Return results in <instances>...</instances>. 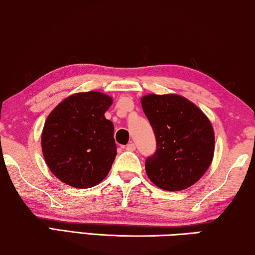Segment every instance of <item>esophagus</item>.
Returning <instances> with one entry per match:
<instances>
[{
	"instance_id": "obj_1",
	"label": "esophagus",
	"mask_w": 255,
	"mask_h": 255,
	"mask_svg": "<svg viewBox=\"0 0 255 255\" xmlns=\"http://www.w3.org/2000/svg\"><path fill=\"white\" fill-rule=\"evenodd\" d=\"M125 150H128V151H134L135 150V145H134V143H128L127 147H125Z\"/></svg>"
}]
</instances>
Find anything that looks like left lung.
Wrapping results in <instances>:
<instances>
[{
    "label": "left lung",
    "instance_id": "obj_1",
    "mask_svg": "<svg viewBox=\"0 0 255 255\" xmlns=\"http://www.w3.org/2000/svg\"><path fill=\"white\" fill-rule=\"evenodd\" d=\"M141 104L157 142L155 153L145 159L149 179L166 191L193 185L214 158L215 133L209 119L178 95H145Z\"/></svg>",
    "mask_w": 255,
    "mask_h": 255
}]
</instances>
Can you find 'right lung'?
<instances>
[{"mask_svg": "<svg viewBox=\"0 0 255 255\" xmlns=\"http://www.w3.org/2000/svg\"><path fill=\"white\" fill-rule=\"evenodd\" d=\"M113 99L98 91L74 94L46 120L41 149L51 172L77 189L97 185L116 157L114 125L105 118Z\"/></svg>", "mask_w": 255, "mask_h": 255, "instance_id": "right-lung-1", "label": "right lung"}]
</instances>
